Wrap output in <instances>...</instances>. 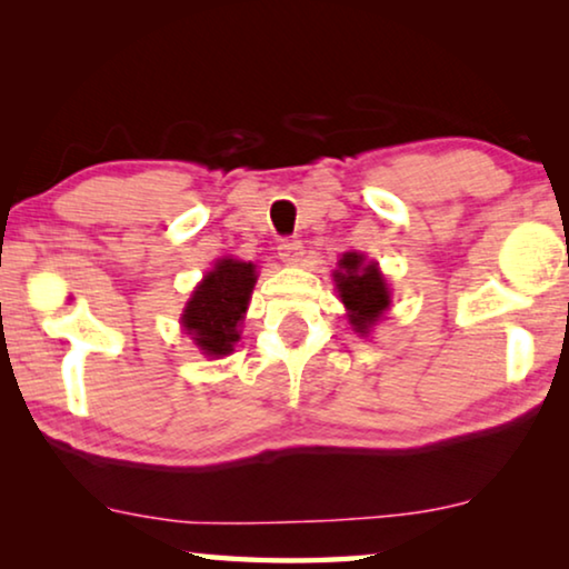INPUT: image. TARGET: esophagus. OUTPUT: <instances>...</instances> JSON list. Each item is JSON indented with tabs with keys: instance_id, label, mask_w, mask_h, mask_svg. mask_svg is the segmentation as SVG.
<instances>
[{
	"instance_id": "obj_1",
	"label": "esophagus",
	"mask_w": 569,
	"mask_h": 569,
	"mask_svg": "<svg viewBox=\"0 0 569 569\" xmlns=\"http://www.w3.org/2000/svg\"><path fill=\"white\" fill-rule=\"evenodd\" d=\"M279 259H282L284 263H298L300 261V256H302V243L300 240H295V238H287V240H282V243H279Z\"/></svg>"
}]
</instances>
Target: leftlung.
Returning a JSON list of instances; mask_svg holds the SVG:
<instances>
[{
  "mask_svg": "<svg viewBox=\"0 0 569 569\" xmlns=\"http://www.w3.org/2000/svg\"><path fill=\"white\" fill-rule=\"evenodd\" d=\"M333 279H337L341 302L349 310V323L360 333H368L380 313L391 306L386 279L380 277L376 263H365L362 253L341 256L339 271Z\"/></svg>",
  "mask_w": 569,
  "mask_h": 569,
  "instance_id": "1",
  "label": "left lung"
}]
</instances>
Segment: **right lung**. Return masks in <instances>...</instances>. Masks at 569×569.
Wrapping results in <instances>:
<instances>
[{
    "instance_id": "right-lung-1",
    "label": "right lung",
    "mask_w": 569,
    "mask_h": 569,
    "mask_svg": "<svg viewBox=\"0 0 569 569\" xmlns=\"http://www.w3.org/2000/svg\"><path fill=\"white\" fill-rule=\"evenodd\" d=\"M253 284V263L222 259L191 295L183 310V329L204 349V355L222 357L232 352V345L240 339L238 323L243 321Z\"/></svg>"
}]
</instances>
